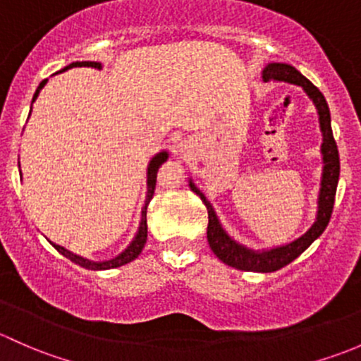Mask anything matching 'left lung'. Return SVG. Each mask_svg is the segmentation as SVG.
Returning <instances> with one entry per match:
<instances>
[{
	"mask_svg": "<svg viewBox=\"0 0 361 361\" xmlns=\"http://www.w3.org/2000/svg\"><path fill=\"white\" fill-rule=\"evenodd\" d=\"M264 81H287V83L299 85L304 88L310 99L313 100L314 106L318 109L319 116V128L323 133V144H322V154H323V176H322V188H319L318 196V214L314 224L304 233L302 236L293 240L292 243L281 245V247L271 248V250L255 252L250 248L243 247V245L236 243L235 240L228 236V233L222 229L221 222H219L217 215H215L214 208L210 202L205 198L202 191L189 180V188L202 198L205 203L208 212V228H207V240L210 245L212 252L221 259L222 262L228 266L236 267L241 271H255V273H273V271L281 269L287 264H290L293 259L299 257L317 238L325 231L329 226L330 215L334 210V202H336V191L337 182H339V151H337L336 139H334L332 126H330V111L329 104L322 92L307 80L306 76L299 73L295 68L288 64H280V62H273L267 64L262 71Z\"/></svg>",
	"mask_w": 361,
	"mask_h": 361,
	"instance_id": "1",
	"label": "left lung"
}]
</instances>
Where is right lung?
<instances>
[{"label": "right lung", "instance_id": "1", "mask_svg": "<svg viewBox=\"0 0 361 361\" xmlns=\"http://www.w3.org/2000/svg\"><path fill=\"white\" fill-rule=\"evenodd\" d=\"M71 68H95V69H100L102 66H100V62H73V64H69L68 68H64L62 71H68ZM48 80H43L42 83H39L38 90H36L35 97H32V102H35L36 97L39 95V90L47 85ZM31 114V113H29ZM166 158H169V153L166 151H161V153H158L154 156L153 159L149 161V166H147V196H146V203H144V208H142V219H140V226H139V231H137L135 238H133V241L130 243V247L126 248L125 252H121L118 257L111 259V261H104V262H94V261H88V259H83L80 257V255H74L71 254L69 250H66L64 247H61V245H54L55 248H57V252H61L64 257H68L69 261H73L74 264H78V266L85 267V269H94V271H100V269H113V267H120L123 266V264H128L132 262L133 259L139 257V254L142 252L144 245H146V240H147V219H146V214H147V205H149L151 198H153L154 195V188H156V173H158V169L163 165V163L166 161Z\"/></svg>", "mask_w": 361, "mask_h": 361}]
</instances>
